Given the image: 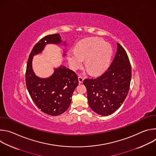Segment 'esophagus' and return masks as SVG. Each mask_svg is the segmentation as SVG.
<instances>
[{
	"instance_id": "34e87169",
	"label": "esophagus",
	"mask_w": 156,
	"mask_h": 156,
	"mask_svg": "<svg viewBox=\"0 0 156 156\" xmlns=\"http://www.w3.org/2000/svg\"><path fill=\"white\" fill-rule=\"evenodd\" d=\"M83 80H84V78L83 76H78V81H79V83L80 84L83 83Z\"/></svg>"
}]
</instances>
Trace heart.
<instances>
[{"label": "heart", "mask_w": 156, "mask_h": 156, "mask_svg": "<svg viewBox=\"0 0 156 156\" xmlns=\"http://www.w3.org/2000/svg\"><path fill=\"white\" fill-rule=\"evenodd\" d=\"M113 54V48L102 39L91 37L79 43L75 51L67 55L69 63L73 70L81 66L86 59V68L93 75H98L107 69Z\"/></svg>", "instance_id": "b5f03b06"}]
</instances>
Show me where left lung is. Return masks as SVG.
<instances>
[{"instance_id":"left-lung-1","label":"left lung","mask_w":156,"mask_h":156,"mask_svg":"<svg viewBox=\"0 0 156 156\" xmlns=\"http://www.w3.org/2000/svg\"><path fill=\"white\" fill-rule=\"evenodd\" d=\"M131 79L128 55L119 43L113 62L108 70L95 79H85L88 104L98 114L107 116L114 113L125 101Z\"/></svg>"}]
</instances>
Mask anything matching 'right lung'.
Wrapping results in <instances>:
<instances>
[{"label":"right lung","instance_id":"add662e5","mask_svg":"<svg viewBox=\"0 0 156 156\" xmlns=\"http://www.w3.org/2000/svg\"><path fill=\"white\" fill-rule=\"evenodd\" d=\"M61 42L60 34H54L44 37L36 43L30 54L25 75L27 87L32 100L42 112L52 116L63 114L69 107L73 93L78 84V76L73 71L61 65L54 69L50 77L39 78L33 70L32 60L46 44ZM63 44L65 46L66 42Z\"/></svg>","mask_w":156,"mask_h":156}]
</instances>
